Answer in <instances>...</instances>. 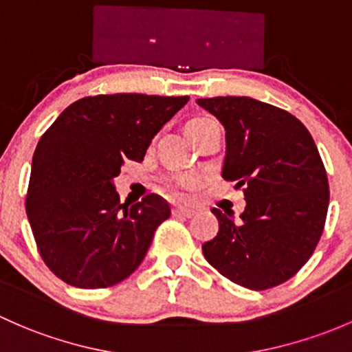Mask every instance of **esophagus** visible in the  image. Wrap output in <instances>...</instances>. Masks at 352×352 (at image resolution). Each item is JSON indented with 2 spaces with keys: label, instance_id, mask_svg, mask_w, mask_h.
<instances>
[{
  "label": "esophagus",
  "instance_id": "1",
  "mask_svg": "<svg viewBox=\"0 0 352 352\" xmlns=\"http://www.w3.org/2000/svg\"><path fill=\"white\" fill-rule=\"evenodd\" d=\"M173 216H182V217H192L195 214L194 209H190V207H175V209L172 210Z\"/></svg>",
  "mask_w": 352,
  "mask_h": 352
}]
</instances>
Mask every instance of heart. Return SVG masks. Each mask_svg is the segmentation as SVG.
I'll use <instances>...</instances> for the list:
<instances>
[{"label": "heart", "instance_id": "heart-1", "mask_svg": "<svg viewBox=\"0 0 352 352\" xmlns=\"http://www.w3.org/2000/svg\"><path fill=\"white\" fill-rule=\"evenodd\" d=\"M201 121V120H194ZM195 184L194 177H186V179H180L177 184H168L166 188H168V194L173 195V197H179L180 195V187H192Z\"/></svg>", "mask_w": 352, "mask_h": 352}]
</instances>
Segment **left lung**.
Here are the masks:
<instances>
[{"label": "left lung", "instance_id": "8db88e82", "mask_svg": "<svg viewBox=\"0 0 352 352\" xmlns=\"http://www.w3.org/2000/svg\"><path fill=\"white\" fill-rule=\"evenodd\" d=\"M226 129L223 177L244 187L246 207L212 209L217 236L202 253L231 282L265 290L309 261L329 207L327 173L314 138L294 114L246 96L197 99Z\"/></svg>", "mask_w": 352, "mask_h": 352}]
</instances>
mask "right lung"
<instances>
[{"label":"right lung","mask_w":352,"mask_h":352,"mask_svg":"<svg viewBox=\"0 0 352 352\" xmlns=\"http://www.w3.org/2000/svg\"><path fill=\"white\" fill-rule=\"evenodd\" d=\"M187 101L89 96L43 133L32 160L27 216L43 261L65 283L111 287L142 265L170 207L155 194L121 204L114 179L126 160H143L155 135Z\"/></svg>","instance_id":"add662e5"}]
</instances>
